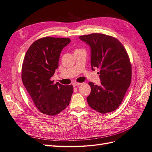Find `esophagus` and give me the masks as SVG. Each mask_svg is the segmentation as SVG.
I'll return each mask as SVG.
<instances>
[{
  "label": "esophagus",
  "instance_id": "1",
  "mask_svg": "<svg viewBox=\"0 0 152 152\" xmlns=\"http://www.w3.org/2000/svg\"><path fill=\"white\" fill-rule=\"evenodd\" d=\"M81 84V83H77V82H74V83H72V85H73V86H77V85H80Z\"/></svg>",
  "mask_w": 152,
  "mask_h": 152
}]
</instances>
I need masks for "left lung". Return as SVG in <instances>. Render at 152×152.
<instances>
[{"mask_svg":"<svg viewBox=\"0 0 152 152\" xmlns=\"http://www.w3.org/2000/svg\"><path fill=\"white\" fill-rule=\"evenodd\" d=\"M90 46L91 66L100 69L101 85L90 82L87 102L102 114L113 111L122 103L131 82L132 67L126 50L116 38L100 33L79 37Z\"/></svg>","mask_w":152,"mask_h":152,"instance_id":"8db88e82","label":"left lung"}]
</instances>
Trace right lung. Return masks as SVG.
<instances>
[{
  "instance_id": "obj_1",
  "label": "right lung",
  "mask_w": 152,
  "mask_h": 152,
  "mask_svg": "<svg viewBox=\"0 0 152 152\" xmlns=\"http://www.w3.org/2000/svg\"><path fill=\"white\" fill-rule=\"evenodd\" d=\"M71 39L45 37L34 42L23 59L21 79L34 104L43 114L54 116L69 106L72 85L64 86L51 77L58 67L60 55Z\"/></svg>"
}]
</instances>
